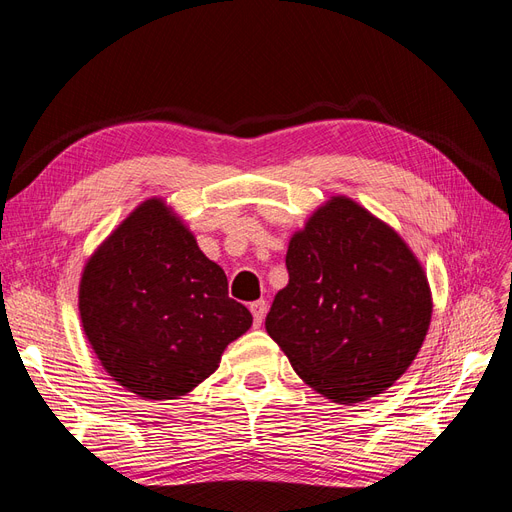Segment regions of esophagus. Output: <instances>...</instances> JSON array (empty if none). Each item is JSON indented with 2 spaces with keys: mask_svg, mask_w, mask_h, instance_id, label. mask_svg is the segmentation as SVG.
I'll return each mask as SVG.
<instances>
[{
  "mask_svg": "<svg viewBox=\"0 0 512 512\" xmlns=\"http://www.w3.org/2000/svg\"><path fill=\"white\" fill-rule=\"evenodd\" d=\"M250 309H252V316H254V324H256V327H260L262 320H265V316H267V301L258 299V301L250 303Z\"/></svg>",
  "mask_w": 512,
  "mask_h": 512,
  "instance_id": "obj_1",
  "label": "esophagus"
}]
</instances>
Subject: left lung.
I'll use <instances>...</instances> for the list:
<instances>
[{"instance_id": "8db88e82", "label": "left lung", "mask_w": 512, "mask_h": 512, "mask_svg": "<svg viewBox=\"0 0 512 512\" xmlns=\"http://www.w3.org/2000/svg\"><path fill=\"white\" fill-rule=\"evenodd\" d=\"M286 269L265 327L299 378L348 406L393 386L421 350L433 307L406 241L333 196L292 235Z\"/></svg>"}]
</instances>
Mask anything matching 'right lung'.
<instances>
[{"label": "right lung", "mask_w": 512, "mask_h": 512, "mask_svg": "<svg viewBox=\"0 0 512 512\" xmlns=\"http://www.w3.org/2000/svg\"><path fill=\"white\" fill-rule=\"evenodd\" d=\"M79 312L106 374L143 399L190 393L252 327L222 267L162 198L138 205L91 254Z\"/></svg>", "instance_id": "obj_1"}]
</instances>
